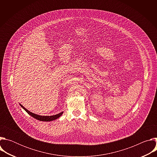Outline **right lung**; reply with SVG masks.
Returning a JSON list of instances; mask_svg holds the SVG:
<instances>
[{
  "instance_id": "right-lung-1",
  "label": "right lung",
  "mask_w": 157,
  "mask_h": 157,
  "mask_svg": "<svg viewBox=\"0 0 157 157\" xmlns=\"http://www.w3.org/2000/svg\"><path fill=\"white\" fill-rule=\"evenodd\" d=\"M23 108L27 113L30 115L32 117H33V118L38 120V121H44V122H50V121H53L55 119H58L60 116H61V115L63 114V112H61V113L58 114H56V115H53V116H40V115H38V114H34V113H32V112L29 111V110H27L26 108H25L23 105H22L21 104H19Z\"/></svg>"
}]
</instances>
